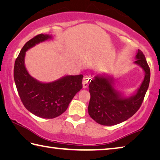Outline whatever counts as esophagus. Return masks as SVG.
I'll return each mask as SVG.
<instances>
[{
  "label": "esophagus",
  "instance_id": "esophagus-1",
  "mask_svg": "<svg viewBox=\"0 0 160 160\" xmlns=\"http://www.w3.org/2000/svg\"><path fill=\"white\" fill-rule=\"evenodd\" d=\"M90 77L88 76V75H85V78H83L82 81V86L83 88H88L89 86V84L90 82Z\"/></svg>",
  "mask_w": 160,
  "mask_h": 160
}]
</instances>
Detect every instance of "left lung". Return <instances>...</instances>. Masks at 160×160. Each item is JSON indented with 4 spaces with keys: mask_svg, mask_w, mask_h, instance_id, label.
Returning <instances> with one entry per match:
<instances>
[{
    "mask_svg": "<svg viewBox=\"0 0 160 160\" xmlns=\"http://www.w3.org/2000/svg\"><path fill=\"white\" fill-rule=\"evenodd\" d=\"M134 64L141 68L145 77L138 88L131 96H126L115 88V79L107 73L97 75L89 85L90 100L88 113L97 123L113 126L133 116L141 106L150 80V70L144 54L138 50Z\"/></svg>",
    "mask_w": 160,
    "mask_h": 160,
    "instance_id": "obj_1",
    "label": "left lung"
}]
</instances>
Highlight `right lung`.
<instances>
[{"instance_id":"1","label":"right lung","mask_w":160,"mask_h":160,"mask_svg":"<svg viewBox=\"0 0 160 160\" xmlns=\"http://www.w3.org/2000/svg\"><path fill=\"white\" fill-rule=\"evenodd\" d=\"M52 38V35L43 34L32 38L21 49L14 66V80L22 102L29 112L44 118H56L66 112L82 88L83 75H64L53 82H43L28 72L25 64L26 51Z\"/></svg>"}]
</instances>
